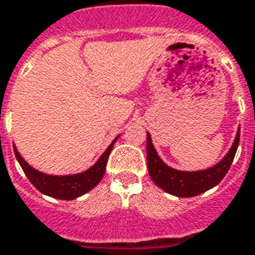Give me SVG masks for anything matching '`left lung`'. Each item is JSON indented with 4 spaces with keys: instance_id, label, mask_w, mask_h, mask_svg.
I'll return each instance as SVG.
<instances>
[{
    "instance_id": "8db88e82",
    "label": "left lung",
    "mask_w": 255,
    "mask_h": 255,
    "mask_svg": "<svg viewBox=\"0 0 255 255\" xmlns=\"http://www.w3.org/2000/svg\"><path fill=\"white\" fill-rule=\"evenodd\" d=\"M240 139V127L236 132L231 149L221 158L220 161L213 167L199 171H181L175 170L167 165L160 158L153 146L150 133L147 132L146 138V158H147V168L149 175L153 182L170 195L178 197H193V196L204 193L206 190L217 186L227 175L229 167L232 164Z\"/></svg>"
}]
</instances>
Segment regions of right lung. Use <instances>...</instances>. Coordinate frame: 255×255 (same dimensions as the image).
<instances>
[{
    "mask_svg": "<svg viewBox=\"0 0 255 255\" xmlns=\"http://www.w3.org/2000/svg\"><path fill=\"white\" fill-rule=\"evenodd\" d=\"M119 136H116L113 142L108 146V149L102 153V156L98 158V161L92 167L83 172L72 174V175H49L45 172H41L28 164L27 161L20 156V153L17 152L15 145H13V150H15L16 158L22 167V170L24 171L26 177L28 178V181L33 183L41 193L55 197V199L73 200V199H77L80 196L85 195L87 192L94 189L98 183L101 182V179L105 175L109 154L115 146L116 140L119 139Z\"/></svg>",
    "mask_w": 255,
    "mask_h": 255,
    "instance_id": "1",
    "label": "right lung"
}]
</instances>
